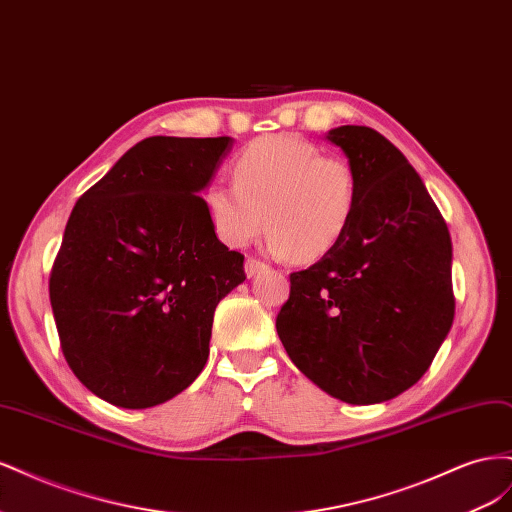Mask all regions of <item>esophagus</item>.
I'll return each mask as SVG.
<instances>
[{
  "instance_id": "obj_1",
  "label": "esophagus",
  "mask_w": 512,
  "mask_h": 512,
  "mask_svg": "<svg viewBox=\"0 0 512 512\" xmlns=\"http://www.w3.org/2000/svg\"><path fill=\"white\" fill-rule=\"evenodd\" d=\"M267 269V265L262 260H258V258H254V256H250L245 260V275L247 277H254V275H258V273H262Z\"/></svg>"
}]
</instances>
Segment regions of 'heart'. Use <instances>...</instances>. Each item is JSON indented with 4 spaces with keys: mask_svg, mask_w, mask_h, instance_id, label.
<instances>
[{
    "mask_svg": "<svg viewBox=\"0 0 512 512\" xmlns=\"http://www.w3.org/2000/svg\"><path fill=\"white\" fill-rule=\"evenodd\" d=\"M235 181L218 179L205 190L218 237L243 247L267 222V250L297 262L331 252L346 235L359 200L352 166L322 156L294 134H271L247 145L235 162Z\"/></svg>",
    "mask_w": 512,
    "mask_h": 512,
    "instance_id": "1",
    "label": "heart"
}]
</instances>
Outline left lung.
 <instances>
[{
    "instance_id": "left-lung-1",
    "label": "left lung",
    "mask_w": 512,
    "mask_h": 512,
    "mask_svg": "<svg viewBox=\"0 0 512 512\" xmlns=\"http://www.w3.org/2000/svg\"><path fill=\"white\" fill-rule=\"evenodd\" d=\"M356 175L354 218L331 252L290 273L282 344L324 393L380 404L423 378L451 331L453 245L404 153L367 126L327 134Z\"/></svg>"
}]
</instances>
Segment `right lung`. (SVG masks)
Segmentation results:
<instances>
[{"mask_svg": "<svg viewBox=\"0 0 512 512\" xmlns=\"http://www.w3.org/2000/svg\"><path fill=\"white\" fill-rule=\"evenodd\" d=\"M232 138L151 136L70 213L49 280L61 352L108 404H164L209 359L213 314L245 280L200 196Z\"/></svg>", "mask_w": 512, "mask_h": 512, "instance_id": "add662e5", "label": "right lung"}]
</instances>
